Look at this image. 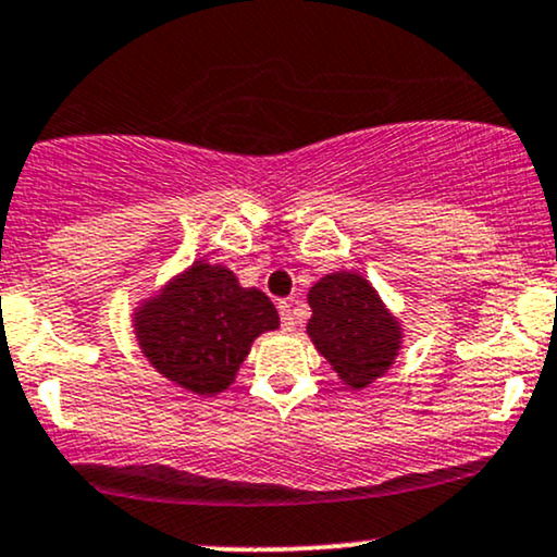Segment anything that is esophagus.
<instances>
[{
  "label": "esophagus",
  "mask_w": 557,
  "mask_h": 557,
  "mask_svg": "<svg viewBox=\"0 0 557 557\" xmlns=\"http://www.w3.org/2000/svg\"><path fill=\"white\" fill-rule=\"evenodd\" d=\"M277 309H280V319H283V330L296 327V314H293L290 304H287V300H280Z\"/></svg>",
  "instance_id": "1"
}]
</instances>
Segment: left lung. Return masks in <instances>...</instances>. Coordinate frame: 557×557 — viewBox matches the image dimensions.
<instances>
[{"label": "left lung", "mask_w": 557, "mask_h": 557, "mask_svg": "<svg viewBox=\"0 0 557 557\" xmlns=\"http://www.w3.org/2000/svg\"><path fill=\"white\" fill-rule=\"evenodd\" d=\"M311 343L348 387L363 389L393 367L403 327L359 272L324 274L309 290Z\"/></svg>", "instance_id": "1"}]
</instances>
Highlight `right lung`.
I'll use <instances>...</instances> for the list:
<instances>
[{
    "mask_svg": "<svg viewBox=\"0 0 557 557\" xmlns=\"http://www.w3.org/2000/svg\"><path fill=\"white\" fill-rule=\"evenodd\" d=\"M133 327L140 354L172 385L216 395L235 380L261 332L280 327V317L257 287L198 259L138 306Z\"/></svg>",
    "mask_w": 557,
    "mask_h": 557,
    "instance_id": "right-lung-1",
    "label": "right lung"
}]
</instances>
